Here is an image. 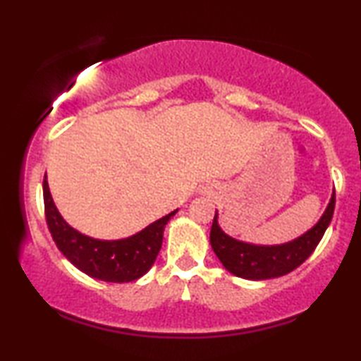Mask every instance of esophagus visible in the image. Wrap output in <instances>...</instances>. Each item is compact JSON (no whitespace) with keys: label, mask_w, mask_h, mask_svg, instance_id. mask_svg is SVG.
<instances>
[{"label":"esophagus","mask_w":361,"mask_h":361,"mask_svg":"<svg viewBox=\"0 0 361 361\" xmlns=\"http://www.w3.org/2000/svg\"><path fill=\"white\" fill-rule=\"evenodd\" d=\"M202 192H204V195H211V192H214V186H212V185L204 186V190H202Z\"/></svg>","instance_id":"34e87169"}]
</instances>
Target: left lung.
<instances>
[{"label": "left lung", "mask_w": 361, "mask_h": 361, "mask_svg": "<svg viewBox=\"0 0 361 361\" xmlns=\"http://www.w3.org/2000/svg\"><path fill=\"white\" fill-rule=\"evenodd\" d=\"M335 207V191L317 224L302 235L281 245H255L237 240L221 229L217 222V211L211 227V247L227 271L245 280H270L288 275L296 270L314 252L321 242L324 232L331 224Z\"/></svg>", "instance_id": "left-lung-1"}]
</instances>
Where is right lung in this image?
<instances>
[{
  "instance_id": "1",
  "label": "right lung",
  "mask_w": 361,
  "mask_h": 361,
  "mask_svg": "<svg viewBox=\"0 0 361 361\" xmlns=\"http://www.w3.org/2000/svg\"><path fill=\"white\" fill-rule=\"evenodd\" d=\"M44 206L49 231L59 250L80 271L109 283L134 281L150 270L161 248L166 222L178 211H171L130 237L99 240L67 224L50 195L47 173L44 178Z\"/></svg>"
}]
</instances>
